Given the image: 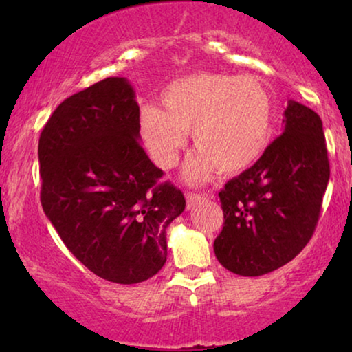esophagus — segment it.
I'll return each mask as SVG.
<instances>
[{"mask_svg":"<svg viewBox=\"0 0 352 352\" xmlns=\"http://www.w3.org/2000/svg\"><path fill=\"white\" fill-rule=\"evenodd\" d=\"M205 199V195L201 194H194V192H187L186 200H187V210H192L195 205H199L201 200Z\"/></svg>","mask_w":352,"mask_h":352,"instance_id":"1","label":"esophagus"}]
</instances>
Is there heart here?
<instances>
[{"label":"heart","instance_id":"obj_1","mask_svg":"<svg viewBox=\"0 0 352 352\" xmlns=\"http://www.w3.org/2000/svg\"><path fill=\"white\" fill-rule=\"evenodd\" d=\"M160 100L163 110L151 104L139 110V138L153 163L171 170L192 131L199 151L184 166L189 184L208 181L218 170H248L271 142L272 99L254 78L200 72L171 81Z\"/></svg>","mask_w":352,"mask_h":352}]
</instances>
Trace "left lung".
<instances>
[{
	"label": "left lung",
	"mask_w": 352,
	"mask_h": 352,
	"mask_svg": "<svg viewBox=\"0 0 352 352\" xmlns=\"http://www.w3.org/2000/svg\"><path fill=\"white\" fill-rule=\"evenodd\" d=\"M283 124L263 157L219 192L224 226L214 254L239 276H263L292 261L319 221L330 177L322 120L290 100Z\"/></svg>",
	"instance_id": "8db88e82"
}]
</instances>
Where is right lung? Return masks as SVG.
<instances>
[{
	"mask_svg": "<svg viewBox=\"0 0 352 352\" xmlns=\"http://www.w3.org/2000/svg\"><path fill=\"white\" fill-rule=\"evenodd\" d=\"M138 115L131 85L110 76L67 98L38 142L47 219L81 264L123 285L160 271L166 228L186 208L139 144Z\"/></svg>",
	"mask_w": 352,
	"mask_h": 352,
	"instance_id": "obj_1",
	"label": "right lung"
}]
</instances>
